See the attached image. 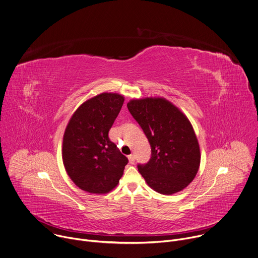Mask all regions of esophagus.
I'll use <instances>...</instances> for the list:
<instances>
[{
    "label": "esophagus",
    "instance_id": "34e87169",
    "mask_svg": "<svg viewBox=\"0 0 258 258\" xmlns=\"http://www.w3.org/2000/svg\"><path fill=\"white\" fill-rule=\"evenodd\" d=\"M128 161H130L131 164H134V163H135V155L131 154V155L128 156Z\"/></svg>",
    "mask_w": 258,
    "mask_h": 258
}]
</instances>
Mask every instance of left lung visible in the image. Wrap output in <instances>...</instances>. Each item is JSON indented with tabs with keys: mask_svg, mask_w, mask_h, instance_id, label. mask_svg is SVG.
Returning <instances> with one entry per match:
<instances>
[{
	"mask_svg": "<svg viewBox=\"0 0 258 258\" xmlns=\"http://www.w3.org/2000/svg\"><path fill=\"white\" fill-rule=\"evenodd\" d=\"M127 108L143 128L152 157L139 172L155 191L171 196L195 179L201 164V150L187 116L163 97L132 99Z\"/></svg>",
	"mask_w": 258,
	"mask_h": 258,
	"instance_id": "1",
	"label": "left lung"
}]
</instances>
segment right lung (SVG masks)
I'll use <instances>...</instances> for the list:
<instances>
[{"label":"right lung","mask_w":258,"mask_h":258,"mask_svg":"<svg viewBox=\"0 0 258 258\" xmlns=\"http://www.w3.org/2000/svg\"><path fill=\"white\" fill-rule=\"evenodd\" d=\"M124 97L101 93L82 103L71 116L62 138V162L82 190L105 195L119 182L127 158L108 138Z\"/></svg>","instance_id":"add662e5"}]
</instances>
